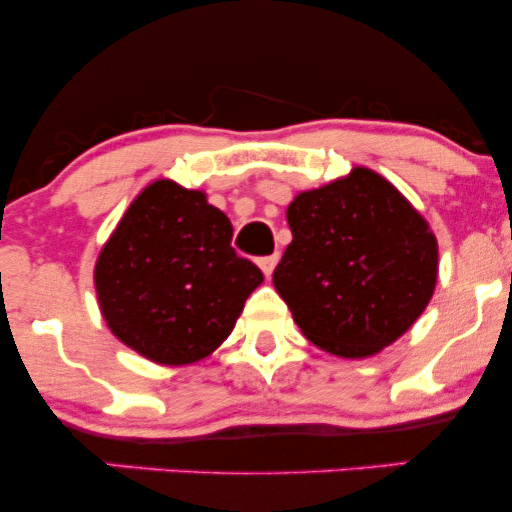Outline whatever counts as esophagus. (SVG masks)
Instances as JSON below:
<instances>
[{"label": "esophagus", "mask_w": 512, "mask_h": 512, "mask_svg": "<svg viewBox=\"0 0 512 512\" xmlns=\"http://www.w3.org/2000/svg\"><path fill=\"white\" fill-rule=\"evenodd\" d=\"M276 262H279V255H269V257H262V260H260V269L264 272V276H267V279L272 276Z\"/></svg>", "instance_id": "34e87169"}]
</instances>
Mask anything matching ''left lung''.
<instances>
[{
  "instance_id": "8db88e82",
  "label": "left lung",
  "mask_w": 512,
  "mask_h": 512,
  "mask_svg": "<svg viewBox=\"0 0 512 512\" xmlns=\"http://www.w3.org/2000/svg\"><path fill=\"white\" fill-rule=\"evenodd\" d=\"M274 286L320 349L366 358L402 337L438 279V243L395 185L370 168L301 192Z\"/></svg>"
}]
</instances>
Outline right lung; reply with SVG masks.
<instances>
[{
  "label": "right lung",
  "instance_id": "1",
  "mask_svg": "<svg viewBox=\"0 0 512 512\" xmlns=\"http://www.w3.org/2000/svg\"><path fill=\"white\" fill-rule=\"evenodd\" d=\"M231 238V221L204 192L173 180L144 187L93 272L115 337L163 366H187L221 346L264 281Z\"/></svg>",
  "mask_w": 512,
  "mask_h": 512
}]
</instances>
